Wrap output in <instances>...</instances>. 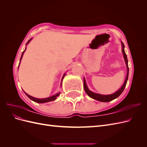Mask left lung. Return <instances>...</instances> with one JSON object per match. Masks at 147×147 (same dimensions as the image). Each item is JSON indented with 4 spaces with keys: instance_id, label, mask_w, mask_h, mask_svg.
I'll return each mask as SVG.
<instances>
[{
    "instance_id": "left-lung-1",
    "label": "left lung",
    "mask_w": 147,
    "mask_h": 147,
    "mask_svg": "<svg viewBox=\"0 0 147 147\" xmlns=\"http://www.w3.org/2000/svg\"><path fill=\"white\" fill-rule=\"evenodd\" d=\"M122 47H123V49H122V51L124 55V60H125L126 62V64L127 66V76H126V78L125 80V82H124L123 85L121 87V88L119 89L118 91H117L116 92L113 93L112 94H110V95H102V94H97V93H94L92 92L91 91H90V90H88V88L87 87V85L86 84V82L85 80L84 79V90L85 91V92H86V94L91 97V98L96 99L97 100H99L100 102H110L111 100H112L115 99L117 98L118 97H119L120 96V94H121L123 92V91H124V88L126 87V83H127V81L128 79V75H129V67H128V61H127V56L125 53V51H124V45L123 43L122 42Z\"/></svg>"
}]
</instances>
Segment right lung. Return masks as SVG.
I'll return each instance as SVG.
<instances>
[{
  "label": "right lung",
  "instance_id": "obj_1",
  "mask_svg": "<svg viewBox=\"0 0 147 147\" xmlns=\"http://www.w3.org/2000/svg\"><path fill=\"white\" fill-rule=\"evenodd\" d=\"M32 39V38H31L27 42V43L26 44H28L30 41V40ZM25 50H26V49L24 50V51L23 52V53H22V55H21V58H20V61H21V59H22V57H23V53H24V52L25 51ZM65 74H64V76H63V78L64 77V76H65ZM24 93L26 94V95L30 99H31L32 100H33V101H34V102H37V103H45V102H50V101H53V100H55L56 98H57V97H58L59 96V94H60V92L59 93H57V94H56V95H55V96H51V97H48V98H44V99H38V98H35V97H32V96H30V95H29L28 94H27V93L26 92H24Z\"/></svg>",
  "mask_w": 147,
  "mask_h": 147
}]
</instances>
